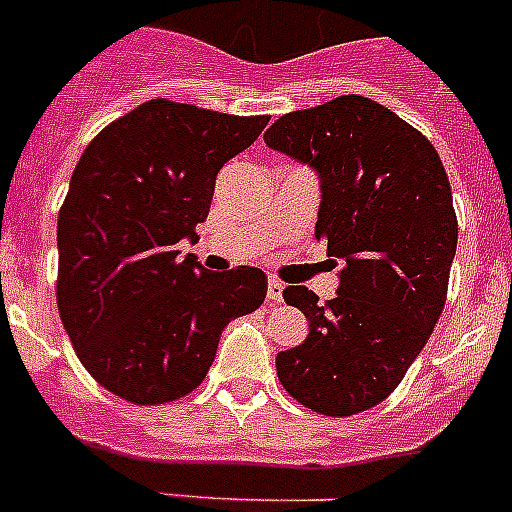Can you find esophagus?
Listing matches in <instances>:
<instances>
[{
  "instance_id": "1",
  "label": "esophagus",
  "mask_w": 512,
  "mask_h": 512,
  "mask_svg": "<svg viewBox=\"0 0 512 512\" xmlns=\"http://www.w3.org/2000/svg\"><path fill=\"white\" fill-rule=\"evenodd\" d=\"M283 289H286V286H283V281H278V278H268V299L270 302H281L283 299Z\"/></svg>"
}]
</instances>
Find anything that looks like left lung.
I'll return each instance as SVG.
<instances>
[{
    "mask_svg": "<svg viewBox=\"0 0 512 512\" xmlns=\"http://www.w3.org/2000/svg\"><path fill=\"white\" fill-rule=\"evenodd\" d=\"M265 143L317 169L315 236L343 265L338 296L286 286L309 320L304 343L276 356L291 398L354 416L398 388L448 299L458 218L435 145L372 98L338 96L270 124Z\"/></svg>",
    "mask_w": 512,
    "mask_h": 512,
    "instance_id": "left-lung-1",
    "label": "left lung"
}]
</instances>
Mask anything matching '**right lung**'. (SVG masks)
<instances>
[{
	"instance_id": "obj_1",
	"label": "right lung",
	"mask_w": 512,
	"mask_h": 512,
	"mask_svg": "<svg viewBox=\"0 0 512 512\" xmlns=\"http://www.w3.org/2000/svg\"><path fill=\"white\" fill-rule=\"evenodd\" d=\"M270 117L153 98L103 127L75 166L57 223V307L77 359L135 406L184 398L221 330L265 302L263 270L210 273L179 257L208 218L221 166Z\"/></svg>"
}]
</instances>
